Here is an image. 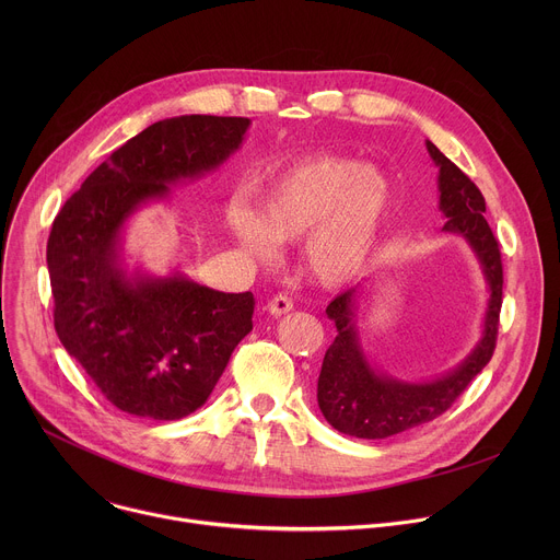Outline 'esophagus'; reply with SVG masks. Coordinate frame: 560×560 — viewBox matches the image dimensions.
Returning a JSON list of instances; mask_svg holds the SVG:
<instances>
[{
  "label": "esophagus",
  "mask_w": 560,
  "mask_h": 560,
  "mask_svg": "<svg viewBox=\"0 0 560 560\" xmlns=\"http://www.w3.org/2000/svg\"><path fill=\"white\" fill-rule=\"evenodd\" d=\"M266 310L272 314V316H281V314H288L292 310V301L285 296V294H277L275 299L268 301Z\"/></svg>",
  "instance_id": "1"
}]
</instances>
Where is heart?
Instances as JSON below:
<instances>
[{
    "label": "heart",
    "instance_id": "1",
    "mask_svg": "<svg viewBox=\"0 0 560 560\" xmlns=\"http://www.w3.org/2000/svg\"><path fill=\"white\" fill-rule=\"evenodd\" d=\"M392 201V186L357 159L314 154L272 175L257 190V210L244 199L225 206L234 242L257 261L277 259L279 242H301L310 277L328 288L354 279L372 257Z\"/></svg>",
    "mask_w": 560,
    "mask_h": 560
}]
</instances>
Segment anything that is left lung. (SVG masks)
Wrapping results in <instances>:
<instances>
[{
    "label": "left lung",
    "instance_id": "8db88e82",
    "mask_svg": "<svg viewBox=\"0 0 560 560\" xmlns=\"http://www.w3.org/2000/svg\"><path fill=\"white\" fill-rule=\"evenodd\" d=\"M425 145L439 168V210L447 219L443 232L460 236L469 246L488 285L481 339L456 368L441 376L428 381L396 378L374 365L363 350L357 318L361 288L339 294L326 310L330 322H335L337 339L324 357L316 401L326 421L348 436L387 439L441 417L469 381L490 363L497 346L503 266L499 244L483 217L486 199L432 141H425Z\"/></svg>",
    "mask_w": 560,
    "mask_h": 560
}]
</instances>
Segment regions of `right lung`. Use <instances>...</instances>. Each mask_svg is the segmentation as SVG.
Here are the masks:
<instances>
[{
	"label": "right lung",
	"mask_w": 560,
	"mask_h": 560,
	"mask_svg": "<svg viewBox=\"0 0 560 560\" xmlns=\"http://www.w3.org/2000/svg\"><path fill=\"white\" fill-rule=\"evenodd\" d=\"M250 124L214 115L156 121L95 168L52 221L46 264L57 337L126 415H192L253 330V292H219L177 268L152 275L124 257L130 217L219 171Z\"/></svg>",
	"instance_id": "1"
}]
</instances>
